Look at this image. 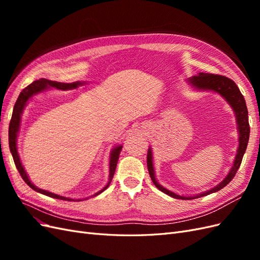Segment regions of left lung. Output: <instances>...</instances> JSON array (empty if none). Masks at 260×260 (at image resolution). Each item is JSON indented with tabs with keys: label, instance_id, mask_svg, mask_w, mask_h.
<instances>
[{
	"label": "left lung",
	"instance_id": "8db88e82",
	"mask_svg": "<svg viewBox=\"0 0 260 260\" xmlns=\"http://www.w3.org/2000/svg\"><path fill=\"white\" fill-rule=\"evenodd\" d=\"M190 83L194 86H196L198 89L201 90H211L218 92L219 94L226 100L228 103H229L233 111L235 112V115H237V120L239 124V132H240V143H239V149H238V154L235 156L233 167L230 170L229 175L225 177V179L222 181L221 183L217 185L216 187L211 188V190L200 194L198 196H180L175 193H172L166 188L160 186L155 179L154 176V168H153V161H152V151L149 149L147 153V169L149 172V177H151L153 183L156 185V187L160 190L161 192L166 193L167 195L171 196L174 199L178 200H194V199H199L202 198V196H206L208 194L215 193L219 190L223 188L228 183L231 182V180L234 178L235 174H237L241 162L242 158L244 156V153L246 151V146L248 143V139H249V123H248V112H247V107L245 103V99L242 95V93L240 89L238 88V85L235 84L233 80H231L230 78H226L221 75H214V74H204L201 73L196 76H193L191 79H188Z\"/></svg>",
	"mask_w": 260,
	"mask_h": 260
}]
</instances>
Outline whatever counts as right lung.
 Listing matches in <instances>:
<instances>
[{
  "instance_id": "right-lung-1",
  "label": "right lung",
  "mask_w": 260,
  "mask_h": 260,
  "mask_svg": "<svg viewBox=\"0 0 260 260\" xmlns=\"http://www.w3.org/2000/svg\"><path fill=\"white\" fill-rule=\"evenodd\" d=\"M81 84H82L81 82L61 83V82H56V81H51V80H48V79H40V80L34 81L32 83L29 84L27 88H25L20 92L19 96H18V99L16 101V103H15L14 109H13V115H12V119H11L10 128H9V143H10V149H11V153L13 155V159H14V162H15V166H16V168H17V170L19 172V175L21 176L23 181H25V182L31 188H32V190H35V191H37L39 193H41V194H44L46 196H50V198H53V199H58V200H64V201H74L72 199L64 198V196H59V195H56V194L50 193L48 191L41 190V188L35 186L32 183L30 182V180L28 179V176L26 174V171H25V169H23L22 165L20 162L19 156H18V153H17V147H16V138H17L18 129H19L20 115L22 113L23 107H25V105L27 103V101L31 96L35 95V94H37L39 92L43 91L44 89H46V86H52V88H56V89H59V90H70V89H76L78 85H81ZM121 148H122V146H117L116 148H114V151L112 152L111 162H109V182L103 188V190L100 191L95 195H98V194L103 192L104 190H106V188L109 185V183H111V181H112V179L114 177V174H115L117 161H118V158H119V154H120Z\"/></svg>"
}]
</instances>
